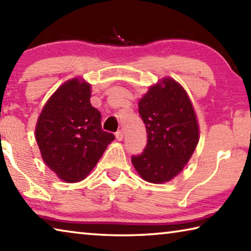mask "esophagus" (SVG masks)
I'll use <instances>...</instances> for the list:
<instances>
[{
    "label": "esophagus",
    "mask_w": 251,
    "mask_h": 251,
    "mask_svg": "<svg viewBox=\"0 0 251 251\" xmlns=\"http://www.w3.org/2000/svg\"><path fill=\"white\" fill-rule=\"evenodd\" d=\"M116 139H117L118 141H122L123 140V132H122L121 130L118 131V132L116 133Z\"/></svg>",
    "instance_id": "34e87169"
}]
</instances>
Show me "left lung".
I'll list each match as a JSON object with an SVG mask.
<instances>
[{
    "instance_id": "8db88e82",
    "label": "left lung",
    "mask_w": 251,
    "mask_h": 251,
    "mask_svg": "<svg viewBox=\"0 0 251 251\" xmlns=\"http://www.w3.org/2000/svg\"><path fill=\"white\" fill-rule=\"evenodd\" d=\"M138 105L148 143L143 153L132 157L131 162L145 181H170L183 170L199 142L194 105L182 85L170 76L150 85Z\"/></svg>"
}]
</instances>
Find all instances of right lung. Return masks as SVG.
<instances>
[{
    "mask_svg": "<svg viewBox=\"0 0 251 251\" xmlns=\"http://www.w3.org/2000/svg\"><path fill=\"white\" fill-rule=\"evenodd\" d=\"M91 84L82 77L65 81L49 98L35 126L44 163L68 183L87 178L111 142L101 129V113L90 103Z\"/></svg>",
    "mask_w": 251,
    "mask_h": 251,
    "instance_id": "obj_1",
    "label": "right lung"
}]
</instances>
